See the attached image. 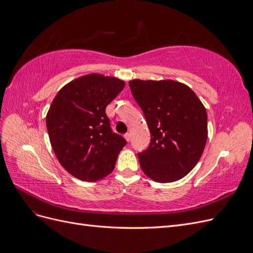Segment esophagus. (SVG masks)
I'll return each instance as SVG.
<instances>
[{
	"mask_svg": "<svg viewBox=\"0 0 253 253\" xmlns=\"http://www.w3.org/2000/svg\"><path fill=\"white\" fill-rule=\"evenodd\" d=\"M125 138L126 139V141L131 140V134H129V133H126V134H125Z\"/></svg>",
	"mask_w": 253,
	"mask_h": 253,
	"instance_id": "esophagus-1",
	"label": "esophagus"
}]
</instances>
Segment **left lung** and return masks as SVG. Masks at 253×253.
Here are the masks:
<instances>
[{
  "instance_id": "obj_1",
  "label": "left lung",
  "mask_w": 253,
  "mask_h": 253,
  "mask_svg": "<svg viewBox=\"0 0 253 253\" xmlns=\"http://www.w3.org/2000/svg\"><path fill=\"white\" fill-rule=\"evenodd\" d=\"M151 133L138 153L143 173L157 182L186 176L200 160L208 137L207 112L194 91L173 80L128 82Z\"/></svg>"
}]
</instances>
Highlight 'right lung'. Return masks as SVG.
Masks as SVG:
<instances>
[{"instance_id": "1", "label": "right lung", "mask_w": 253, "mask_h": 253, "mask_svg": "<svg viewBox=\"0 0 253 253\" xmlns=\"http://www.w3.org/2000/svg\"><path fill=\"white\" fill-rule=\"evenodd\" d=\"M125 87V81L99 74L67 83L53 99L46 126L53 152L64 169L84 181H96L113 170L126 144L114 133L105 108Z\"/></svg>"}]
</instances>
